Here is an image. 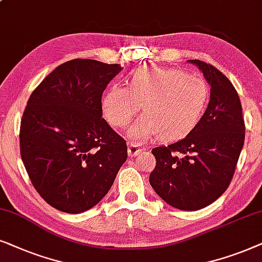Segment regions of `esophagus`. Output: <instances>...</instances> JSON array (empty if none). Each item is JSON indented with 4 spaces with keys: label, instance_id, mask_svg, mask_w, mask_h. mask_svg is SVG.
Instances as JSON below:
<instances>
[{
    "label": "esophagus",
    "instance_id": "obj_1",
    "mask_svg": "<svg viewBox=\"0 0 262 262\" xmlns=\"http://www.w3.org/2000/svg\"><path fill=\"white\" fill-rule=\"evenodd\" d=\"M144 151V147L138 142H129L128 144V153L129 156H138Z\"/></svg>",
    "mask_w": 262,
    "mask_h": 262
}]
</instances>
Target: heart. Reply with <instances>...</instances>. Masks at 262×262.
<instances>
[{
  "label": "heart",
  "mask_w": 262,
  "mask_h": 262,
  "mask_svg": "<svg viewBox=\"0 0 262 262\" xmlns=\"http://www.w3.org/2000/svg\"><path fill=\"white\" fill-rule=\"evenodd\" d=\"M210 100L204 79L175 68H142L127 87L114 85L102 99L103 116L115 129L129 123L138 110L144 114L127 130L134 140L158 137L165 142L189 135L200 122Z\"/></svg>",
  "instance_id": "heart-1"
}]
</instances>
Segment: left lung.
I'll return each instance as SVG.
<instances>
[{
  "label": "left lung",
  "instance_id": "1",
  "mask_svg": "<svg viewBox=\"0 0 262 262\" xmlns=\"http://www.w3.org/2000/svg\"><path fill=\"white\" fill-rule=\"evenodd\" d=\"M211 86L210 103L194 130L182 140L152 149L149 183L170 206L196 211L229 187L245 142L242 105L230 80L213 66L188 60Z\"/></svg>",
  "mask_w": 262,
  "mask_h": 262
}]
</instances>
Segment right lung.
I'll list each match as a JSON object with an SVG mask.
<instances>
[{"mask_svg": "<svg viewBox=\"0 0 262 262\" xmlns=\"http://www.w3.org/2000/svg\"><path fill=\"white\" fill-rule=\"evenodd\" d=\"M120 64L76 58L33 91L20 125L31 182L52 207L81 213L96 206L127 160V144L102 118V95Z\"/></svg>", "mask_w": 262, "mask_h": 262, "instance_id": "1", "label": "right lung"}]
</instances>
